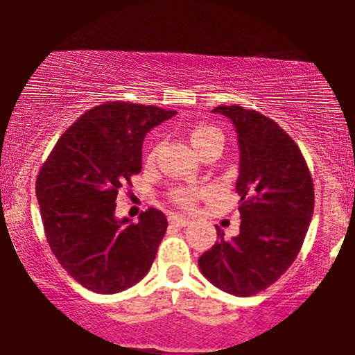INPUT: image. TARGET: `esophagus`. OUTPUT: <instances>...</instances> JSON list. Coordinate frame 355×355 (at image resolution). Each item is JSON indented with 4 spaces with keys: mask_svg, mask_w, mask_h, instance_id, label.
I'll return each mask as SVG.
<instances>
[{
    "mask_svg": "<svg viewBox=\"0 0 355 355\" xmlns=\"http://www.w3.org/2000/svg\"><path fill=\"white\" fill-rule=\"evenodd\" d=\"M189 223H191V221H189L187 218H184V216H178V215L169 216V225H173V226L184 227V226H187Z\"/></svg>",
    "mask_w": 355,
    "mask_h": 355,
    "instance_id": "esophagus-1",
    "label": "esophagus"
}]
</instances>
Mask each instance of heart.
<instances>
[{
    "label": "heart",
    "mask_w": 355,
    "mask_h": 355,
    "mask_svg": "<svg viewBox=\"0 0 355 355\" xmlns=\"http://www.w3.org/2000/svg\"><path fill=\"white\" fill-rule=\"evenodd\" d=\"M189 139H191L193 148H196L200 155L205 153L210 147H215V145L223 147V142H225V135H223L221 130L215 128V125L205 123L193 125V128L189 130ZM159 145H162V142H153L148 147L147 155H145V162H147V164L155 163V159H157L159 152ZM211 187L176 186L169 191L168 198L174 207L179 208V210L192 211L196 210L198 200L211 196Z\"/></svg>",
    "instance_id": "b5f03b06"
}]
</instances>
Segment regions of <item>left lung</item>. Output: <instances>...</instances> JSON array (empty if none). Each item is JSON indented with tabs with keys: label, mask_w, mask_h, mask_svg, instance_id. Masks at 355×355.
Returning <instances> with one entry per match:
<instances>
[{
	"label": "left lung",
	"mask_w": 355,
	"mask_h": 355,
	"mask_svg": "<svg viewBox=\"0 0 355 355\" xmlns=\"http://www.w3.org/2000/svg\"><path fill=\"white\" fill-rule=\"evenodd\" d=\"M213 113L234 124L241 150L236 191L241 232L218 239L198 266L205 278L232 295L250 297L283 276L302 249L313 215L315 192L299 145L273 119L255 110L220 105Z\"/></svg>",
	"instance_id": "8db88e82"
}]
</instances>
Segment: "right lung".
Returning a JSON list of instances; mask_svg holds the SVG:
<instances>
[{"instance_id": "1", "label": "right lung", "mask_w": 355, "mask_h": 355, "mask_svg": "<svg viewBox=\"0 0 355 355\" xmlns=\"http://www.w3.org/2000/svg\"><path fill=\"white\" fill-rule=\"evenodd\" d=\"M176 111L130 101H105L85 111L43 162L35 193L48 244L85 289L114 294L148 273L168 227L148 208L139 223L114 218L116 198L142 169V142Z\"/></svg>"}]
</instances>
